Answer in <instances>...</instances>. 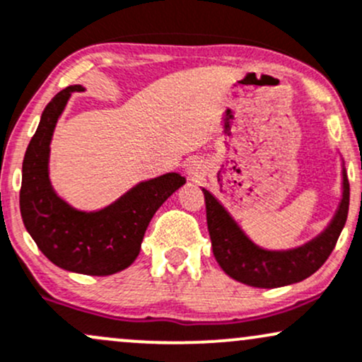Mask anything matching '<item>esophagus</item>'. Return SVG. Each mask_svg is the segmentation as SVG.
Here are the masks:
<instances>
[{"mask_svg": "<svg viewBox=\"0 0 362 362\" xmlns=\"http://www.w3.org/2000/svg\"><path fill=\"white\" fill-rule=\"evenodd\" d=\"M185 172H187L190 180L199 182L206 175V163L199 160V158H192V160L187 163V168H185Z\"/></svg>", "mask_w": 362, "mask_h": 362, "instance_id": "obj_1", "label": "esophagus"}]
</instances>
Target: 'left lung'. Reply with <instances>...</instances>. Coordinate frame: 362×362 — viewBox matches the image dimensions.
<instances>
[{"instance_id": "obj_1", "label": "left lung", "mask_w": 362, "mask_h": 362, "mask_svg": "<svg viewBox=\"0 0 362 362\" xmlns=\"http://www.w3.org/2000/svg\"><path fill=\"white\" fill-rule=\"evenodd\" d=\"M213 254L228 276L259 288H276L303 281L323 266L344 230L349 213V178L342 163V199L327 228L299 247L269 251L249 239L232 214L208 189H202Z\"/></svg>"}]
</instances>
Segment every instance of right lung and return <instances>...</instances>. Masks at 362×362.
I'll use <instances>...</instances> for the list:
<instances>
[{"instance_id":"right-lung-1","label":"right lung","mask_w":362,"mask_h":362,"mask_svg":"<svg viewBox=\"0 0 362 362\" xmlns=\"http://www.w3.org/2000/svg\"><path fill=\"white\" fill-rule=\"evenodd\" d=\"M75 84L47 103L22 165L20 213L23 225L47 259L66 272L106 276L129 268L141 251L151 218L185 184L180 173L139 182L98 211H81L54 192L49 180V146L54 127Z\"/></svg>"}]
</instances>
